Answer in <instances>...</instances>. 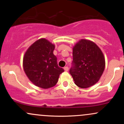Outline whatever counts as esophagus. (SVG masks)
I'll list each match as a JSON object with an SVG mask.
<instances>
[{"label": "esophagus", "mask_w": 124, "mask_h": 124, "mask_svg": "<svg viewBox=\"0 0 124 124\" xmlns=\"http://www.w3.org/2000/svg\"><path fill=\"white\" fill-rule=\"evenodd\" d=\"M64 70H65V71H68V70H69V68H68V66H65V67H64Z\"/></svg>", "instance_id": "34e87169"}]
</instances>
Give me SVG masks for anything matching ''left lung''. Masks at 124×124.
I'll use <instances>...</instances> for the list:
<instances>
[{"mask_svg":"<svg viewBox=\"0 0 124 124\" xmlns=\"http://www.w3.org/2000/svg\"><path fill=\"white\" fill-rule=\"evenodd\" d=\"M105 65L100 48L93 41L82 39L73 48L72 66L69 72L77 86L85 89L99 82Z\"/></svg>","mask_w":124,"mask_h":124,"instance_id":"left-lung-1","label":"left lung"}]
</instances>
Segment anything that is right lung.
<instances>
[{"label": "right lung", "instance_id": "add662e5", "mask_svg": "<svg viewBox=\"0 0 124 124\" xmlns=\"http://www.w3.org/2000/svg\"><path fill=\"white\" fill-rule=\"evenodd\" d=\"M55 45L41 38L28 48L23 57V68L27 76L34 85L48 89L57 83L60 74L64 72L58 66L54 55Z\"/></svg>", "mask_w": 124, "mask_h": 124}]
</instances>
